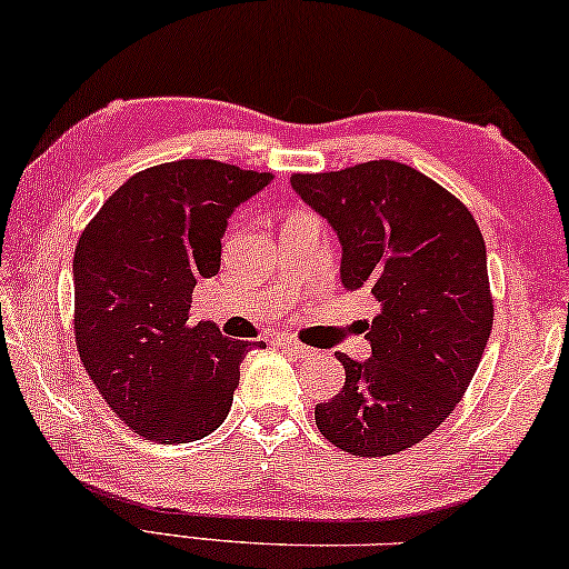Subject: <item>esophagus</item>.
Returning <instances> with one entry per match:
<instances>
[{
	"label": "esophagus",
	"mask_w": 569,
	"mask_h": 569,
	"mask_svg": "<svg viewBox=\"0 0 569 569\" xmlns=\"http://www.w3.org/2000/svg\"><path fill=\"white\" fill-rule=\"evenodd\" d=\"M274 346L284 348V351H290V353L300 356V358H310V356H315V351H312L310 346L300 343V340H295L292 336H277V338H274Z\"/></svg>",
	"instance_id": "obj_1"
}]
</instances>
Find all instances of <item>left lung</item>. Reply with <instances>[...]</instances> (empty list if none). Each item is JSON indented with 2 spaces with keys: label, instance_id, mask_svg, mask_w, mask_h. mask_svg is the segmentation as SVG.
Listing matches in <instances>:
<instances>
[{
  "label": "left lung",
  "instance_id": "8db88e82",
  "mask_svg": "<svg viewBox=\"0 0 569 569\" xmlns=\"http://www.w3.org/2000/svg\"><path fill=\"white\" fill-rule=\"evenodd\" d=\"M292 188L338 233L346 290H369V361L336 353L340 395L315 407L336 448L383 458L412 448L452 415L493 328L486 243L476 218L409 164L373 160L297 172Z\"/></svg>",
  "mask_w": 569,
  "mask_h": 569
}]
</instances>
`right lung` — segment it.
Segmentation results:
<instances>
[{"label":"right lung","mask_w":569,"mask_h":569,"mask_svg":"<svg viewBox=\"0 0 569 569\" xmlns=\"http://www.w3.org/2000/svg\"><path fill=\"white\" fill-rule=\"evenodd\" d=\"M269 182V172L218 160L154 164L109 196L78 239V353L103 401L144 440L211 435L229 415L243 356L264 348L188 318L198 279L221 269L233 208Z\"/></svg>","instance_id":"obj_1"}]
</instances>
